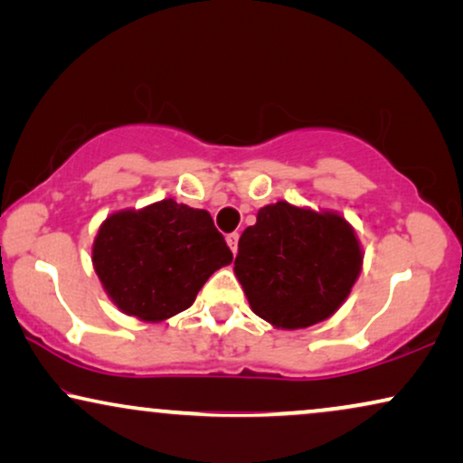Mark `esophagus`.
<instances>
[{
  "label": "esophagus",
  "instance_id": "esophagus-1",
  "mask_svg": "<svg viewBox=\"0 0 463 463\" xmlns=\"http://www.w3.org/2000/svg\"><path fill=\"white\" fill-rule=\"evenodd\" d=\"M226 243H228V248L232 250V254H237V250H239V232H231V235L226 237Z\"/></svg>",
  "mask_w": 463,
  "mask_h": 463
}]
</instances>
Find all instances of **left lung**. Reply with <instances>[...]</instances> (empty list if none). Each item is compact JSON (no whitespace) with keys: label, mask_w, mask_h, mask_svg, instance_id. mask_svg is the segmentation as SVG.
<instances>
[{"label":"left lung","mask_w":463,"mask_h":463,"mask_svg":"<svg viewBox=\"0 0 463 463\" xmlns=\"http://www.w3.org/2000/svg\"><path fill=\"white\" fill-rule=\"evenodd\" d=\"M362 270V250L349 222L332 212L262 207L239 239L235 275L251 311L275 328H307L345 303Z\"/></svg>","instance_id":"8db88e82"}]
</instances>
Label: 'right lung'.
Masks as SVG:
<instances>
[{"mask_svg": "<svg viewBox=\"0 0 463 463\" xmlns=\"http://www.w3.org/2000/svg\"><path fill=\"white\" fill-rule=\"evenodd\" d=\"M231 260L212 215L174 199L112 213L92 243V264L108 296L141 322L188 309L203 283Z\"/></svg>", "mask_w": 463, "mask_h": 463, "instance_id": "obj_1", "label": "right lung"}]
</instances>
